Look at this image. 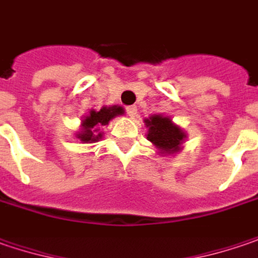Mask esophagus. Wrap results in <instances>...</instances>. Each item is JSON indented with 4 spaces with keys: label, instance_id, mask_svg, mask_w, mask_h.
I'll use <instances>...</instances> for the list:
<instances>
[{
    "label": "esophagus",
    "instance_id": "esophagus-1",
    "mask_svg": "<svg viewBox=\"0 0 258 258\" xmlns=\"http://www.w3.org/2000/svg\"><path fill=\"white\" fill-rule=\"evenodd\" d=\"M125 111H127V114H128L130 117H136V115H137V107H136V105L127 107L125 108Z\"/></svg>",
    "mask_w": 258,
    "mask_h": 258
}]
</instances>
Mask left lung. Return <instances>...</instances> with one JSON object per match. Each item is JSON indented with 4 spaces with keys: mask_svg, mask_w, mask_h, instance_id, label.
<instances>
[{
    "mask_svg": "<svg viewBox=\"0 0 258 258\" xmlns=\"http://www.w3.org/2000/svg\"><path fill=\"white\" fill-rule=\"evenodd\" d=\"M146 127L149 128L147 140L151 141L160 153L173 154L180 150V146L186 139V133L172 122L169 117L162 115H151L144 119Z\"/></svg>",
    "mask_w": 258,
    "mask_h": 258,
    "instance_id": "8db88e82",
    "label": "left lung"
}]
</instances>
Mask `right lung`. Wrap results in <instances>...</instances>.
Segmentation results:
<instances>
[{
	"label": "right lung",
	"mask_w": 258,
	"mask_h": 258,
	"mask_svg": "<svg viewBox=\"0 0 258 258\" xmlns=\"http://www.w3.org/2000/svg\"><path fill=\"white\" fill-rule=\"evenodd\" d=\"M124 109L118 105L114 107H102L99 111H91L82 121V131L76 134V139L85 143H95L102 139V133H98L101 125H108V122L117 115H122Z\"/></svg>",
	"instance_id": "obj_1"
}]
</instances>
